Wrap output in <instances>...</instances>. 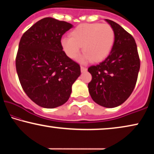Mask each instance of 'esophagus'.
Here are the masks:
<instances>
[{"instance_id": "34e87169", "label": "esophagus", "mask_w": 154, "mask_h": 154, "mask_svg": "<svg viewBox=\"0 0 154 154\" xmlns=\"http://www.w3.org/2000/svg\"><path fill=\"white\" fill-rule=\"evenodd\" d=\"M81 72H85V71H87V69H86L85 67L81 66Z\"/></svg>"}]
</instances>
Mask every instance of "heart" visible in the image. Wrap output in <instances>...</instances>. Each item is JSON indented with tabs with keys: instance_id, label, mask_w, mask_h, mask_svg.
Here are the masks:
<instances>
[{
	"instance_id": "b5f03b06",
	"label": "heart",
	"mask_w": 154,
	"mask_h": 154,
	"mask_svg": "<svg viewBox=\"0 0 154 154\" xmlns=\"http://www.w3.org/2000/svg\"><path fill=\"white\" fill-rule=\"evenodd\" d=\"M115 41V32L109 24L85 23L73 29L70 37L61 40V45L69 58L78 57L81 47L84 55L82 61L90 60L97 62L104 60L112 49Z\"/></svg>"
}]
</instances>
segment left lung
I'll return each instance as SVG.
<instances>
[{"label": "left lung", "mask_w": 154, "mask_h": 154, "mask_svg": "<svg viewBox=\"0 0 154 154\" xmlns=\"http://www.w3.org/2000/svg\"><path fill=\"white\" fill-rule=\"evenodd\" d=\"M115 32L111 53L97 65L88 68L92 75L88 90L94 102L106 108L123 104L135 87L140 60L131 34L113 21L106 20Z\"/></svg>", "instance_id": "8db88e82"}]
</instances>
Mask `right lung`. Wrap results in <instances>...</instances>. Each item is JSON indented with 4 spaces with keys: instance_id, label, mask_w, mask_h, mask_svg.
<instances>
[{
    "instance_id": "1",
    "label": "right lung",
    "mask_w": 154,
    "mask_h": 154,
    "mask_svg": "<svg viewBox=\"0 0 154 154\" xmlns=\"http://www.w3.org/2000/svg\"><path fill=\"white\" fill-rule=\"evenodd\" d=\"M73 25L52 17L39 20L21 38L15 64L26 95L33 102L52 109L68 101L81 67L63 51L62 35Z\"/></svg>"
}]
</instances>
